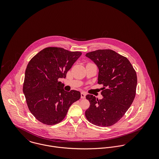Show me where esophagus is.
Listing matches in <instances>:
<instances>
[{
  "label": "esophagus",
  "instance_id": "1",
  "mask_svg": "<svg viewBox=\"0 0 159 159\" xmlns=\"http://www.w3.org/2000/svg\"><path fill=\"white\" fill-rule=\"evenodd\" d=\"M86 95V94L85 92H81V98H85Z\"/></svg>",
  "mask_w": 159,
  "mask_h": 159
}]
</instances>
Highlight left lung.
<instances>
[{
	"mask_svg": "<svg viewBox=\"0 0 159 159\" xmlns=\"http://www.w3.org/2000/svg\"><path fill=\"white\" fill-rule=\"evenodd\" d=\"M98 68V84L103 88V98L86 96L90 102L86 111L87 119L99 127H110L119 121L134 102L136 95L137 76L135 69L127 57L111 49H98L88 52Z\"/></svg>",
	"mask_w": 159,
	"mask_h": 159,
	"instance_id": "obj_1",
	"label": "left lung"
}]
</instances>
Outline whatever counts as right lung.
<instances>
[{
	"instance_id": "obj_1",
	"label": "right lung",
	"mask_w": 159,
	"mask_h": 159,
	"mask_svg": "<svg viewBox=\"0 0 159 159\" xmlns=\"http://www.w3.org/2000/svg\"><path fill=\"white\" fill-rule=\"evenodd\" d=\"M82 54L62 48L48 47L34 56L27 64L23 84L27 107L40 122L54 125L66 117L72 103L81 97L79 91H64L59 78Z\"/></svg>"
}]
</instances>
